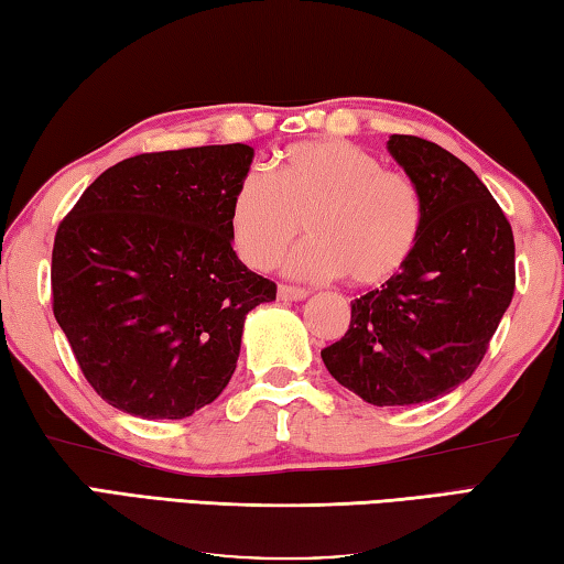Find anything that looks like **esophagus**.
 Returning a JSON list of instances; mask_svg holds the SVG:
<instances>
[{"label":"esophagus","instance_id":"1","mask_svg":"<svg viewBox=\"0 0 564 564\" xmlns=\"http://www.w3.org/2000/svg\"><path fill=\"white\" fill-rule=\"evenodd\" d=\"M276 297L282 302H300V300H307L310 292L302 290V288H290V284H280V290H276Z\"/></svg>","mask_w":564,"mask_h":564}]
</instances>
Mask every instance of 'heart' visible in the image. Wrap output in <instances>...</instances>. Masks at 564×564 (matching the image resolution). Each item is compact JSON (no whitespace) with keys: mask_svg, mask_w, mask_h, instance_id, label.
Here are the masks:
<instances>
[{"mask_svg":"<svg viewBox=\"0 0 564 564\" xmlns=\"http://www.w3.org/2000/svg\"><path fill=\"white\" fill-rule=\"evenodd\" d=\"M423 197L409 175L383 171L349 141H302L276 153L272 175L247 173L230 197L227 230L252 270H270L300 235L288 272L300 280L347 274L357 288H379L416 252Z\"/></svg>","mask_w":564,"mask_h":564,"instance_id":"obj_1","label":"heart"}]
</instances>
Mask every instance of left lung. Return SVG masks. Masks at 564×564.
<instances>
[{"label": "left lung", "instance_id": "left-lung-1", "mask_svg": "<svg viewBox=\"0 0 564 564\" xmlns=\"http://www.w3.org/2000/svg\"><path fill=\"white\" fill-rule=\"evenodd\" d=\"M419 185L423 232L411 262L351 302L347 334L322 349L344 389L373 406H413L470 379L516 292V240L496 197L438 143L389 138Z\"/></svg>", "mask_w": 564, "mask_h": 564}]
</instances>
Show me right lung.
Masks as SVG:
<instances>
[{
    "mask_svg": "<svg viewBox=\"0 0 564 564\" xmlns=\"http://www.w3.org/2000/svg\"><path fill=\"white\" fill-rule=\"evenodd\" d=\"M252 158L245 143L126 158L58 225L54 317L113 409L185 419L230 383L247 312L276 297L227 230Z\"/></svg>",
    "mask_w": 564,
    "mask_h": 564,
    "instance_id": "right-lung-1",
    "label": "right lung"
}]
</instances>
